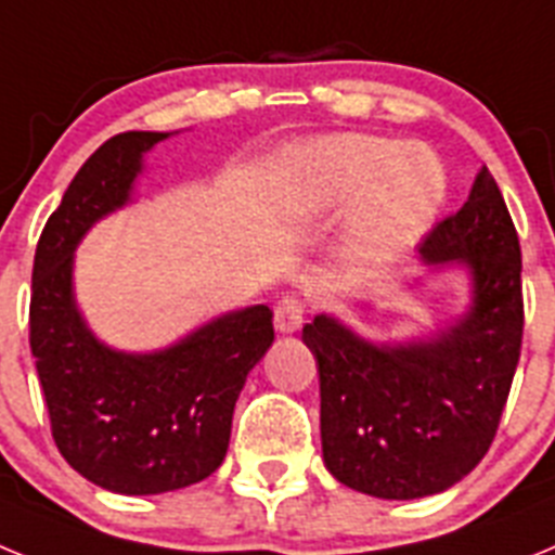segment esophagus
<instances>
[{"label": "esophagus", "instance_id": "1", "mask_svg": "<svg viewBox=\"0 0 555 555\" xmlns=\"http://www.w3.org/2000/svg\"><path fill=\"white\" fill-rule=\"evenodd\" d=\"M302 317H306V306H302L300 297H283L278 306H274V327L278 333H294L300 331Z\"/></svg>", "mask_w": 555, "mask_h": 555}]
</instances>
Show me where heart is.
Returning <instances> with one entry per match:
<instances>
[{
	"instance_id": "obj_1",
	"label": "heart",
	"mask_w": 555,
	"mask_h": 555,
	"mask_svg": "<svg viewBox=\"0 0 555 555\" xmlns=\"http://www.w3.org/2000/svg\"><path fill=\"white\" fill-rule=\"evenodd\" d=\"M274 203L288 224L331 222L350 208L338 261L370 274L428 238L448 203V175L428 146L336 132L283 155Z\"/></svg>"
}]
</instances>
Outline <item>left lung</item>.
<instances>
[{"mask_svg":"<svg viewBox=\"0 0 555 555\" xmlns=\"http://www.w3.org/2000/svg\"><path fill=\"white\" fill-rule=\"evenodd\" d=\"M420 255L428 272H467V306L450 322L386 341L327 311L302 327L320 372L327 473L380 500L439 494L478 467L522 345V255L487 166Z\"/></svg>","mask_w":555,"mask_h":555,"instance_id":"1","label":"left lung"}]
</instances>
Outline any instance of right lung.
<instances>
[{"label": "right lung", "mask_w": 555, "mask_h": 555, "mask_svg": "<svg viewBox=\"0 0 555 555\" xmlns=\"http://www.w3.org/2000/svg\"><path fill=\"white\" fill-rule=\"evenodd\" d=\"M178 132L113 135L82 164L36 249L29 347L63 459L116 494H160L217 473L235 400L272 347V311L219 313L158 350H119L88 325L75 253L88 230L135 203L146 152Z\"/></svg>", "instance_id": "right-lung-1"}]
</instances>
